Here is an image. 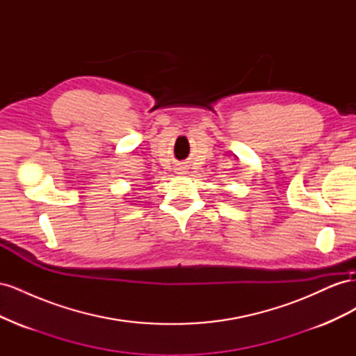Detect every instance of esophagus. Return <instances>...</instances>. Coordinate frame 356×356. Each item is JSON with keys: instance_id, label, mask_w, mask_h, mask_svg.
Here are the masks:
<instances>
[{"instance_id": "1", "label": "esophagus", "mask_w": 356, "mask_h": 356, "mask_svg": "<svg viewBox=\"0 0 356 356\" xmlns=\"http://www.w3.org/2000/svg\"><path fill=\"white\" fill-rule=\"evenodd\" d=\"M175 172H177L178 175H184V174H187V165H184V163L178 165V168L175 169Z\"/></svg>"}]
</instances>
